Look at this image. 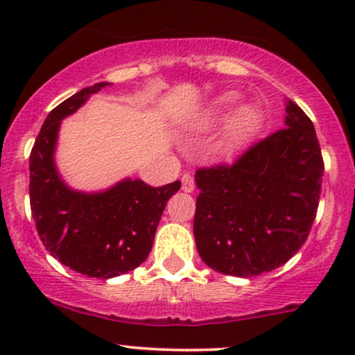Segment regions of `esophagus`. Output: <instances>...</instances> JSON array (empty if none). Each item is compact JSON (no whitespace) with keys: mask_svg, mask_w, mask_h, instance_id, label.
I'll return each instance as SVG.
<instances>
[{"mask_svg":"<svg viewBox=\"0 0 355 355\" xmlns=\"http://www.w3.org/2000/svg\"><path fill=\"white\" fill-rule=\"evenodd\" d=\"M182 190L187 191V193H190V191L195 190V180L190 173L182 175Z\"/></svg>","mask_w":355,"mask_h":355,"instance_id":"1","label":"esophagus"}]
</instances>
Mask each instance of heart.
Returning <instances> with one entry per match:
<instances>
[{
    "label": "heart",
    "instance_id": "1",
    "mask_svg": "<svg viewBox=\"0 0 355 355\" xmlns=\"http://www.w3.org/2000/svg\"><path fill=\"white\" fill-rule=\"evenodd\" d=\"M239 101V95L235 92H223L211 98L202 112L198 113L197 123L195 126L200 130L214 128L222 123L227 116L230 115L232 110L235 108ZM260 113L259 110L252 105H242L232 113L230 120L227 121L225 130H223V146L227 150L237 148L247 138H250L259 128Z\"/></svg>",
    "mask_w": 355,
    "mask_h": 355
}]
</instances>
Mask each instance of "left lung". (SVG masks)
Listing matches in <instances>:
<instances>
[{"label": "left lung", "instance_id": "left-lung-1", "mask_svg": "<svg viewBox=\"0 0 355 355\" xmlns=\"http://www.w3.org/2000/svg\"><path fill=\"white\" fill-rule=\"evenodd\" d=\"M285 112V128L234 165L195 173L200 190L195 243L203 262L220 274L248 279L275 270L309 237L324 162L311 118L292 100Z\"/></svg>", "mask_w": 355, "mask_h": 355}]
</instances>
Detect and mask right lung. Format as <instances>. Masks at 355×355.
I'll list each match as a JSON object with an SVG mask.
<instances>
[{"label":"right lung","instance_id":"1","mask_svg":"<svg viewBox=\"0 0 355 355\" xmlns=\"http://www.w3.org/2000/svg\"><path fill=\"white\" fill-rule=\"evenodd\" d=\"M100 81L51 110L30 155V203L46 250L63 266L95 279H112L145 262L166 202L180 182L153 187L123 178L98 191L75 190L55 162L61 121L108 87Z\"/></svg>","mask_w":355,"mask_h":355}]
</instances>
